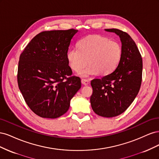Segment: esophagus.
<instances>
[{"label": "esophagus", "mask_w": 159, "mask_h": 159, "mask_svg": "<svg viewBox=\"0 0 159 159\" xmlns=\"http://www.w3.org/2000/svg\"><path fill=\"white\" fill-rule=\"evenodd\" d=\"M81 83H82V84H84L85 85H88L89 84V81L88 80H86V79H81Z\"/></svg>", "instance_id": "esophagus-1"}]
</instances>
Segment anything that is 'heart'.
<instances>
[{
	"mask_svg": "<svg viewBox=\"0 0 159 159\" xmlns=\"http://www.w3.org/2000/svg\"><path fill=\"white\" fill-rule=\"evenodd\" d=\"M78 48H71L67 53L70 68L82 77L110 74L117 68L122 55V48L117 41L101 35H89L81 39Z\"/></svg>",
	"mask_w": 159,
	"mask_h": 159,
	"instance_id": "heart-1",
	"label": "heart"
}]
</instances>
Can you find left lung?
Segmentation results:
<instances>
[{
    "label": "left lung",
    "instance_id": "1",
    "mask_svg": "<svg viewBox=\"0 0 159 159\" xmlns=\"http://www.w3.org/2000/svg\"><path fill=\"white\" fill-rule=\"evenodd\" d=\"M105 30L119 36L121 58L111 74L91 81L93 93L90 102L96 114L113 117L123 113L137 95L142 81L143 60L135 42L127 32L116 28Z\"/></svg>",
    "mask_w": 159,
    "mask_h": 159
}]
</instances>
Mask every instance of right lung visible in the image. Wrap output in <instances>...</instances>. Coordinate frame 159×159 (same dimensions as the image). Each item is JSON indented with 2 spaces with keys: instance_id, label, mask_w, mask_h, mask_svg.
<instances>
[{
  "instance_id": "right-lung-1",
  "label": "right lung",
  "mask_w": 159,
  "mask_h": 159,
  "mask_svg": "<svg viewBox=\"0 0 159 159\" xmlns=\"http://www.w3.org/2000/svg\"><path fill=\"white\" fill-rule=\"evenodd\" d=\"M75 29L44 31L34 37L19 58L18 88L28 106L38 116L55 119L66 113L81 88L72 75L67 53Z\"/></svg>"
}]
</instances>
